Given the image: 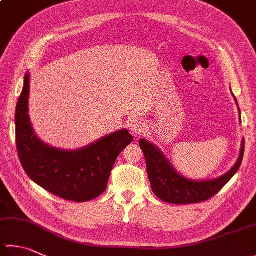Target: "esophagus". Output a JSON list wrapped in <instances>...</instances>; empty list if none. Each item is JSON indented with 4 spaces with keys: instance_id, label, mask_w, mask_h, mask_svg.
<instances>
[{
    "instance_id": "obj_1",
    "label": "esophagus",
    "mask_w": 256,
    "mask_h": 256,
    "mask_svg": "<svg viewBox=\"0 0 256 256\" xmlns=\"http://www.w3.org/2000/svg\"><path fill=\"white\" fill-rule=\"evenodd\" d=\"M129 129L132 130V134H142L146 132V124H144V122H142V120L134 119L129 122Z\"/></svg>"
}]
</instances>
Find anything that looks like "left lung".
I'll use <instances>...</instances> for the list:
<instances>
[{
    "label": "left lung",
    "mask_w": 256,
    "mask_h": 256,
    "mask_svg": "<svg viewBox=\"0 0 256 256\" xmlns=\"http://www.w3.org/2000/svg\"><path fill=\"white\" fill-rule=\"evenodd\" d=\"M244 144L243 140L238 160L232 170L220 178L206 182H194L180 176L162 154L144 139L139 142V146L146 158L147 174L155 195L166 203L184 205L208 200L228 184L242 164Z\"/></svg>",
    "instance_id": "obj_1"
}]
</instances>
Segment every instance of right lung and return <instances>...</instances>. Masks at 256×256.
<instances>
[{
	"label": "right lung",
	"instance_id": "1",
	"mask_svg": "<svg viewBox=\"0 0 256 256\" xmlns=\"http://www.w3.org/2000/svg\"><path fill=\"white\" fill-rule=\"evenodd\" d=\"M28 74L16 110V142L24 172L38 186L66 200L82 203L102 194L110 172L134 137L127 129L76 152L52 148L38 139L28 114Z\"/></svg>",
	"mask_w": 256,
	"mask_h": 256
}]
</instances>
